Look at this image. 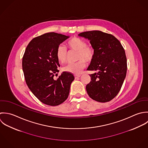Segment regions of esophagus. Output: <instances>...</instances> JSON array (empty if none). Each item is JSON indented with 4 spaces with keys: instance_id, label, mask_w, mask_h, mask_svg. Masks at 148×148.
Returning a JSON list of instances; mask_svg holds the SVG:
<instances>
[{
    "instance_id": "obj_1",
    "label": "esophagus",
    "mask_w": 148,
    "mask_h": 148,
    "mask_svg": "<svg viewBox=\"0 0 148 148\" xmlns=\"http://www.w3.org/2000/svg\"><path fill=\"white\" fill-rule=\"evenodd\" d=\"M80 77H81V75H79V74H75V75H74V77H75V79H77V78H79Z\"/></svg>"
}]
</instances>
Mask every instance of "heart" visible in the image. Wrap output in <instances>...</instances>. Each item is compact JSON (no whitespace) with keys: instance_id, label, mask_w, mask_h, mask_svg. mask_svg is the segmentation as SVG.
I'll list each match as a JSON object with an SVG mask.
<instances>
[{"instance_id":"heart-1","label":"heart","mask_w":148,"mask_h":148,"mask_svg":"<svg viewBox=\"0 0 148 148\" xmlns=\"http://www.w3.org/2000/svg\"><path fill=\"white\" fill-rule=\"evenodd\" d=\"M67 46L70 50L77 51V57L79 60L72 63H69L63 67V70L70 73L78 74L85 66V62H89L94 57V50L87 45V43L84 39L73 37L70 39L66 43ZM56 57L60 63H64L67 60V52L63 45H59L57 49Z\"/></svg>"}]
</instances>
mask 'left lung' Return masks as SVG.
Masks as SVG:
<instances>
[{"label": "left lung", "instance_id": "obj_1", "mask_svg": "<svg viewBox=\"0 0 148 148\" xmlns=\"http://www.w3.org/2000/svg\"><path fill=\"white\" fill-rule=\"evenodd\" d=\"M78 36L88 39L95 52L87 70L97 73L90 75L87 92L97 102H109L118 94L126 77L127 60L124 49L114 36L101 31H86Z\"/></svg>", "mask_w": 148, "mask_h": 148}]
</instances>
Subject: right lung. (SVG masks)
<instances>
[{
	"instance_id": "obj_1",
	"label": "right lung",
	"mask_w": 148,
	"mask_h": 148,
	"mask_svg": "<svg viewBox=\"0 0 148 148\" xmlns=\"http://www.w3.org/2000/svg\"><path fill=\"white\" fill-rule=\"evenodd\" d=\"M70 36L56 32H49L32 39L27 46L22 68L26 82L34 95L42 103L57 106L67 98L73 74L64 71L58 75L60 67L56 57L57 49Z\"/></svg>"
}]
</instances>
